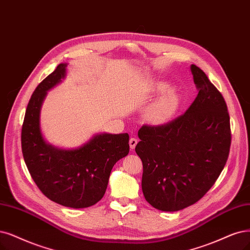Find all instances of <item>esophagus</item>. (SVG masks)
<instances>
[{
    "label": "esophagus",
    "instance_id": "1",
    "mask_svg": "<svg viewBox=\"0 0 250 250\" xmlns=\"http://www.w3.org/2000/svg\"><path fill=\"white\" fill-rule=\"evenodd\" d=\"M137 143H138V140L136 139V138H131V139H130V147H131L132 150L135 149Z\"/></svg>",
    "mask_w": 250,
    "mask_h": 250
}]
</instances>
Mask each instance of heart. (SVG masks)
<instances>
[{
  "instance_id": "obj_1",
  "label": "heart",
  "mask_w": 250,
  "mask_h": 250,
  "mask_svg": "<svg viewBox=\"0 0 250 250\" xmlns=\"http://www.w3.org/2000/svg\"><path fill=\"white\" fill-rule=\"evenodd\" d=\"M180 99L175 90H168L149 105L145 112V117L151 124L161 125L169 122L176 114Z\"/></svg>"
}]
</instances>
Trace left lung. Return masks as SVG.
Listing matches in <instances>:
<instances>
[{"mask_svg":"<svg viewBox=\"0 0 250 250\" xmlns=\"http://www.w3.org/2000/svg\"><path fill=\"white\" fill-rule=\"evenodd\" d=\"M190 70L198 96L172 122L144 125L136 153L143 164L146 201L162 211L195 204L213 187L228 161L230 140L226 101L196 64Z\"/></svg>","mask_w":250,"mask_h":250,"instance_id":"obj_1","label":"left lung"}]
</instances>
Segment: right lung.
<instances>
[{"mask_svg": "<svg viewBox=\"0 0 250 250\" xmlns=\"http://www.w3.org/2000/svg\"><path fill=\"white\" fill-rule=\"evenodd\" d=\"M60 63L36 87L27 104L21 128L25 165L44 196L60 205L86 208L104 197L111 170L130 151L128 134H101L78 149L62 150L45 142L40 109L46 92L66 75Z\"/></svg>", "mask_w": 250, "mask_h": 250, "instance_id": "obj_1", "label": "right lung"}]
</instances>
